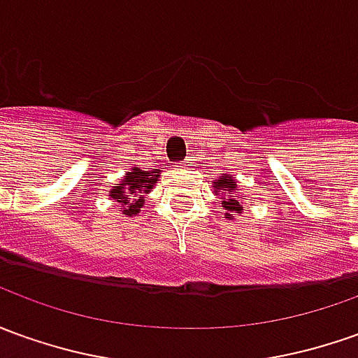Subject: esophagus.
<instances>
[{
    "instance_id": "1",
    "label": "esophagus",
    "mask_w": 358,
    "mask_h": 358,
    "mask_svg": "<svg viewBox=\"0 0 358 358\" xmlns=\"http://www.w3.org/2000/svg\"><path fill=\"white\" fill-rule=\"evenodd\" d=\"M191 164H193V159H185L183 162V165H191Z\"/></svg>"
}]
</instances>
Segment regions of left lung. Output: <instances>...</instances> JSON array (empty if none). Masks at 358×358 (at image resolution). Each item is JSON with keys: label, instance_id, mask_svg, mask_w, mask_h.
Wrapping results in <instances>:
<instances>
[{"label": "left lung", "instance_id": "left-lung-1", "mask_svg": "<svg viewBox=\"0 0 358 358\" xmlns=\"http://www.w3.org/2000/svg\"><path fill=\"white\" fill-rule=\"evenodd\" d=\"M212 187H214V194L220 196V203L224 206V218L228 220H234V216H241L243 212V204H241V194L240 187H238V179L231 177V175L222 173L218 179L212 181Z\"/></svg>", "mask_w": 358, "mask_h": 358}]
</instances>
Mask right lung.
Segmentation results:
<instances>
[{
    "label": "right lung",
    "mask_w": 358,
    "mask_h": 358,
    "mask_svg": "<svg viewBox=\"0 0 358 358\" xmlns=\"http://www.w3.org/2000/svg\"><path fill=\"white\" fill-rule=\"evenodd\" d=\"M159 177V169L142 171L140 167H132L122 175V181L108 191V199L120 206V212L127 216H136L146 203V196L154 189Z\"/></svg>",
    "instance_id": "obj_1"
}]
</instances>
